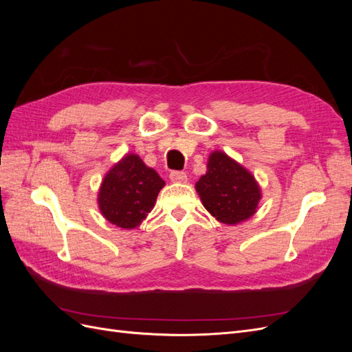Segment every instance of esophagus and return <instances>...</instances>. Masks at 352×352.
Returning a JSON list of instances; mask_svg holds the SVG:
<instances>
[{"label":"esophagus","instance_id":"1","mask_svg":"<svg viewBox=\"0 0 352 352\" xmlns=\"http://www.w3.org/2000/svg\"><path fill=\"white\" fill-rule=\"evenodd\" d=\"M170 179L173 180V182H186V173L185 172H180V170H173V172H170Z\"/></svg>","mask_w":352,"mask_h":352}]
</instances>
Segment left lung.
Instances as JSON below:
<instances>
[{
	"mask_svg": "<svg viewBox=\"0 0 352 352\" xmlns=\"http://www.w3.org/2000/svg\"><path fill=\"white\" fill-rule=\"evenodd\" d=\"M197 192L211 214L226 225L250 219L261 198L248 170L220 151L210 155L207 173L197 182Z\"/></svg>",
	"mask_w": 352,
	"mask_h": 352,
	"instance_id": "left-lung-1",
	"label": "left lung"
}]
</instances>
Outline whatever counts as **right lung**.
I'll list each match as a JSON object with an SVG mask.
<instances>
[{
    "mask_svg": "<svg viewBox=\"0 0 352 352\" xmlns=\"http://www.w3.org/2000/svg\"><path fill=\"white\" fill-rule=\"evenodd\" d=\"M163 186L164 180L155 170L129 154L104 177L98 195L100 210L113 225L133 229L151 211Z\"/></svg>",
    "mask_w": 352,
    "mask_h": 352,
    "instance_id": "right-lung-1",
    "label": "right lung"
}]
</instances>
